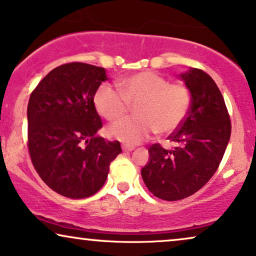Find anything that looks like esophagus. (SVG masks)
<instances>
[{
  "instance_id": "esophagus-1",
  "label": "esophagus",
  "mask_w": 256,
  "mask_h": 256,
  "mask_svg": "<svg viewBox=\"0 0 256 256\" xmlns=\"http://www.w3.org/2000/svg\"><path fill=\"white\" fill-rule=\"evenodd\" d=\"M122 151L124 152H130V151H132L134 150V146H131V145H125V144H122Z\"/></svg>"
}]
</instances>
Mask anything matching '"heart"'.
I'll list each match as a JSON object with an SVG mask.
<instances>
[{"mask_svg":"<svg viewBox=\"0 0 256 256\" xmlns=\"http://www.w3.org/2000/svg\"><path fill=\"white\" fill-rule=\"evenodd\" d=\"M96 111L108 120L122 118L136 105L137 117L124 118L110 125V137L137 144L157 132L168 134L186 120L192 106V93L183 84H170L162 74L143 70L122 78L118 88L102 84L94 94Z\"/></svg>","mask_w":256,"mask_h":256,"instance_id":"1","label":"heart"}]
</instances>
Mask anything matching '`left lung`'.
Here are the masks:
<instances>
[{
  "label": "left lung",
  "mask_w": 256,
  "mask_h": 256,
  "mask_svg": "<svg viewBox=\"0 0 256 256\" xmlns=\"http://www.w3.org/2000/svg\"><path fill=\"white\" fill-rule=\"evenodd\" d=\"M192 93V106L183 124L168 139L176 144L148 148L150 160L142 169L145 186L154 196L178 200L198 192L218 169L232 132L230 117L221 90L202 70L180 74Z\"/></svg>",
  "instance_id": "1"
}]
</instances>
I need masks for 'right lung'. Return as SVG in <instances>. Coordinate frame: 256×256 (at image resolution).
Segmentation results:
<instances>
[{"mask_svg": "<svg viewBox=\"0 0 256 256\" xmlns=\"http://www.w3.org/2000/svg\"><path fill=\"white\" fill-rule=\"evenodd\" d=\"M108 79L102 67L70 62L52 70L29 98L28 151L41 180L74 200L102 189L110 164L122 152L118 140L96 137L102 128L94 94Z\"/></svg>", "mask_w": 256, "mask_h": 256, "instance_id": "right-lung-1", "label": "right lung"}]
</instances>
